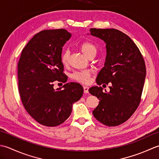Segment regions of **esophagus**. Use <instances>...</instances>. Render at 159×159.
<instances>
[{"label": "esophagus", "instance_id": "34e87169", "mask_svg": "<svg viewBox=\"0 0 159 159\" xmlns=\"http://www.w3.org/2000/svg\"><path fill=\"white\" fill-rule=\"evenodd\" d=\"M84 93H89V87L86 86H84Z\"/></svg>", "mask_w": 159, "mask_h": 159}]
</instances>
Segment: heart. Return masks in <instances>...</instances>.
I'll return each instance as SVG.
<instances>
[{
    "label": "heart",
    "instance_id": "b5f03b06",
    "mask_svg": "<svg viewBox=\"0 0 159 159\" xmlns=\"http://www.w3.org/2000/svg\"><path fill=\"white\" fill-rule=\"evenodd\" d=\"M80 48L82 52L86 56L90 57L92 55H95L97 53V48L94 45L89 43V42H83L80 44ZM70 57V52L69 50H64L61 56V61L64 65H66L69 63ZM72 78L77 82L81 83H88L89 81L90 73L89 71H79V72H75L72 75Z\"/></svg>",
    "mask_w": 159,
    "mask_h": 159
}]
</instances>
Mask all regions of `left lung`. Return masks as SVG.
<instances>
[{
	"label": "left lung",
	"instance_id": "1",
	"mask_svg": "<svg viewBox=\"0 0 159 159\" xmlns=\"http://www.w3.org/2000/svg\"><path fill=\"white\" fill-rule=\"evenodd\" d=\"M106 43V61L97 77L98 85L110 84V91L93 86L89 93L99 100L93 116L108 126L119 125L130 117L141 102L146 69L143 57L132 39L115 29L90 30Z\"/></svg>",
	"mask_w": 159,
	"mask_h": 159
}]
</instances>
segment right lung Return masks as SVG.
<instances>
[{
	"label": "right lung",
	"mask_w": 159,
	"mask_h": 159,
	"mask_svg": "<svg viewBox=\"0 0 159 159\" xmlns=\"http://www.w3.org/2000/svg\"><path fill=\"white\" fill-rule=\"evenodd\" d=\"M70 37L71 34L64 29L39 32L22 49L18 64L22 104L35 121L48 127L65 121L73 104L83 95V87L75 82L53 89L55 81H67L61 56L63 46Z\"/></svg>",
	"instance_id": "add662e5"
}]
</instances>
